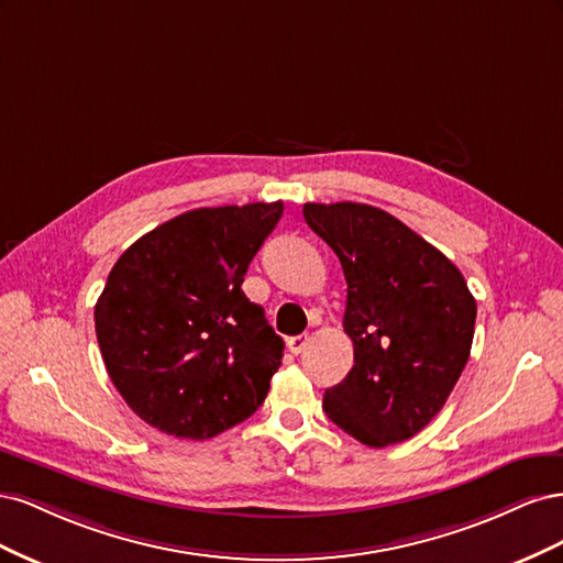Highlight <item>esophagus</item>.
Instances as JSON below:
<instances>
[{"mask_svg":"<svg viewBox=\"0 0 563 563\" xmlns=\"http://www.w3.org/2000/svg\"><path fill=\"white\" fill-rule=\"evenodd\" d=\"M308 343H310V335L308 333H300V335L288 338V350H291V354H300Z\"/></svg>","mask_w":563,"mask_h":563,"instance_id":"obj_1","label":"esophagus"}]
</instances>
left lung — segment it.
<instances>
[{"label":"left lung","mask_w":563,"mask_h":563,"mask_svg":"<svg viewBox=\"0 0 563 563\" xmlns=\"http://www.w3.org/2000/svg\"><path fill=\"white\" fill-rule=\"evenodd\" d=\"M305 223L343 265V327L354 366L323 411L356 441L383 449L418 434L463 373L476 302L465 277L401 220L368 203H305Z\"/></svg>","instance_id":"8db88e82"}]
</instances>
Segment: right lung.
<instances>
[{"label":"right lung","instance_id":"right-lung-1","mask_svg":"<svg viewBox=\"0 0 563 563\" xmlns=\"http://www.w3.org/2000/svg\"><path fill=\"white\" fill-rule=\"evenodd\" d=\"M282 201L180 213L133 242L93 319L119 395L159 432L211 439L258 411L284 340L244 291Z\"/></svg>","mask_w":563,"mask_h":563}]
</instances>
